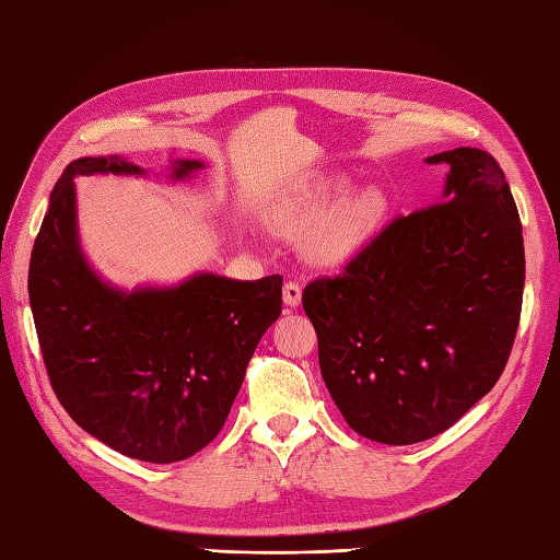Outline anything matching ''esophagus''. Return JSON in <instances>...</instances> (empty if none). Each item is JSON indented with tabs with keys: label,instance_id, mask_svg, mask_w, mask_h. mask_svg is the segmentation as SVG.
<instances>
[{
	"label": "esophagus",
	"instance_id": "34e87169",
	"mask_svg": "<svg viewBox=\"0 0 560 560\" xmlns=\"http://www.w3.org/2000/svg\"><path fill=\"white\" fill-rule=\"evenodd\" d=\"M282 300H284V304L288 306H300V302H302V288H300V282H288L284 284V290H282Z\"/></svg>",
	"mask_w": 560,
	"mask_h": 560
}]
</instances>
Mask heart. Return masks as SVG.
I'll list each match as a JSON object with an SVG mask.
<instances>
[{"label":"heart","mask_w":560,"mask_h":560,"mask_svg":"<svg viewBox=\"0 0 560 560\" xmlns=\"http://www.w3.org/2000/svg\"><path fill=\"white\" fill-rule=\"evenodd\" d=\"M350 178L328 176L316 184L294 190L284 198L270 222L282 234H304L316 225L310 236V256L322 266H340L370 244L386 214V196L368 186L350 192Z\"/></svg>","instance_id":"1"}]
</instances>
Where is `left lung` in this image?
<instances>
[{
    "instance_id": "8db88e82",
    "label": "left lung",
    "mask_w": 560,
    "mask_h": 560,
    "mask_svg": "<svg viewBox=\"0 0 560 560\" xmlns=\"http://www.w3.org/2000/svg\"><path fill=\"white\" fill-rule=\"evenodd\" d=\"M425 162L450 166L442 202L398 217L343 276L302 294L330 398L384 444L435 438L493 389L522 312V222L503 168L476 147Z\"/></svg>"
}]
</instances>
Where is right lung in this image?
Masks as SVG:
<instances>
[{"mask_svg": "<svg viewBox=\"0 0 560 560\" xmlns=\"http://www.w3.org/2000/svg\"><path fill=\"white\" fill-rule=\"evenodd\" d=\"M200 168L178 159L171 178ZM94 174L147 171L122 156H82L55 184L28 268L45 368L62 408L91 438L130 459L184 462L230 416L258 340L282 312V278L196 272L168 288H116L79 242L74 178Z\"/></svg>", "mask_w": 560, "mask_h": 560, "instance_id": "right-lung-1", "label": "right lung"}]
</instances>
